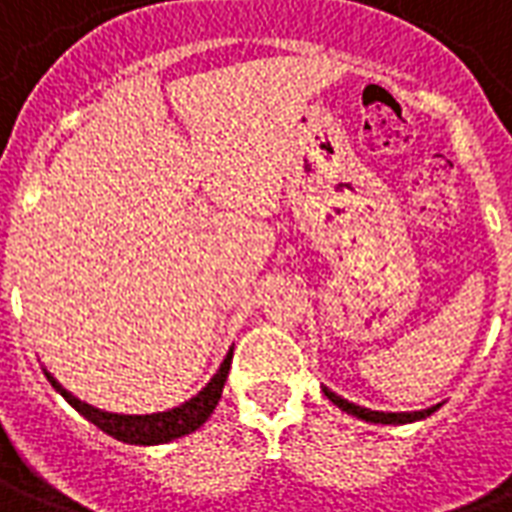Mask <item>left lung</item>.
Returning <instances> with one entry per match:
<instances>
[{"label": "left lung", "instance_id": "8db88e82", "mask_svg": "<svg viewBox=\"0 0 512 512\" xmlns=\"http://www.w3.org/2000/svg\"><path fill=\"white\" fill-rule=\"evenodd\" d=\"M323 395L329 397V400H332L337 408H343L345 414H354V417L365 419V422H381V425H406V422H417V419L430 417V414H433V411L441 406L439 403V406L422 408V411H397V414H392V411H370V408H365V406L348 403L345 397L334 395L332 389H326V386H323Z\"/></svg>", "mask_w": 512, "mask_h": 512}]
</instances>
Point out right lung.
<instances>
[{"label": "right lung", "instance_id": "obj_1", "mask_svg": "<svg viewBox=\"0 0 512 512\" xmlns=\"http://www.w3.org/2000/svg\"><path fill=\"white\" fill-rule=\"evenodd\" d=\"M230 359H233V351L224 356L219 373L211 378V384L205 386L200 395H194L183 406L158 411V414H112V411H101V408L90 406V403H82L68 389H62L60 381H54L51 373H46V378L82 417L90 419L95 428L115 436L117 441H126V444H167V441L180 439V436H186L191 430H197L205 419L211 417L219 397H222L227 373H230Z\"/></svg>", "mask_w": 512, "mask_h": 512}]
</instances>
